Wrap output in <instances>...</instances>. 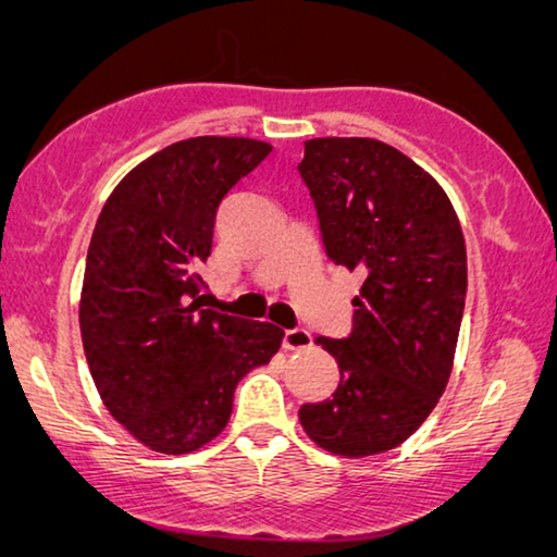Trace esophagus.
Instances as JSON below:
<instances>
[{"label":"esophagus","instance_id":"esophagus-1","mask_svg":"<svg viewBox=\"0 0 557 557\" xmlns=\"http://www.w3.org/2000/svg\"><path fill=\"white\" fill-rule=\"evenodd\" d=\"M281 345H284V349H307L311 347V334L307 330H301V326H296V330H286Z\"/></svg>","mask_w":557,"mask_h":557}]
</instances>
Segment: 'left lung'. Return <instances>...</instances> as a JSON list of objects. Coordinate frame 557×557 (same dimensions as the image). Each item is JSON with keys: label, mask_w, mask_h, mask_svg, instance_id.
<instances>
[{"label": "left lung", "mask_w": 557, "mask_h": 557, "mask_svg": "<svg viewBox=\"0 0 557 557\" xmlns=\"http://www.w3.org/2000/svg\"><path fill=\"white\" fill-rule=\"evenodd\" d=\"M330 261L362 273L352 332L317 337L339 364L332 398L299 421L326 451L360 459L418 431L451 375L467 299L459 218L429 172L377 139L304 141L299 164Z\"/></svg>", "instance_id": "obj_1"}]
</instances>
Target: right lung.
<instances>
[{
    "mask_svg": "<svg viewBox=\"0 0 557 557\" xmlns=\"http://www.w3.org/2000/svg\"><path fill=\"white\" fill-rule=\"evenodd\" d=\"M271 154L240 136H195L134 166L88 246L81 337L109 413L159 454H189L225 429L240 377L284 330L202 309L197 269L223 197Z\"/></svg>",
    "mask_w": 557,
    "mask_h": 557,
    "instance_id": "1",
    "label": "right lung"
}]
</instances>
